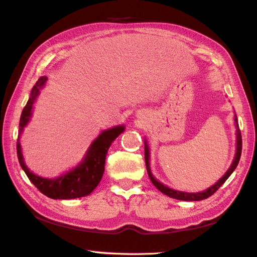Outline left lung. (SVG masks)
Listing matches in <instances>:
<instances>
[{
    "label": "left lung",
    "instance_id": "1",
    "mask_svg": "<svg viewBox=\"0 0 257 257\" xmlns=\"http://www.w3.org/2000/svg\"><path fill=\"white\" fill-rule=\"evenodd\" d=\"M234 121H236V124H237V152H236V156H234V160L231 164V167L229 168V170L225 172V175L221 178V179L216 182L215 185H213L210 188L202 191V193H185V191H178V190H173L171 188H169V187L164 186L159 182L158 180L155 179V178L152 176V172L150 170V153H149V147L147 145L145 146V163H146V169H147V173H149V177L152 181V184H153L156 188H158L161 193H163L164 195H167L169 197H172V198H176V199H179V201H202V199H205L207 197L212 196L213 194L215 193V191L220 188L221 186H222L225 180L228 179L230 177V175L233 172L234 169L237 168V165L239 163V160H240V155H241V147H242V139H241V133H240V129L238 127V120L237 118H234Z\"/></svg>",
    "mask_w": 257,
    "mask_h": 257
}]
</instances>
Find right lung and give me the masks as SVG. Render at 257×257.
Here are the masks:
<instances>
[{"label":"right lung","mask_w":257,"mask_h":257,"mask_svg":"<svg viewBox=\"0 0 257 257\" xmlns=\"http://www.w3.org/2000/svg\"><path fill=\"white\" fill-rule=\"evenodd\" d=\"M46 80V77H41L33 87L30 97L20 116L19 135L29 121L30 115H32L33 104ZM123 130V125H118V127L103 132L95 139L92 146L89 147L88 152H87L84 161L78 165L75 170L56 178V179H45V178L34 175L33 172L28 170V168L26 167L24 162L23 154H21L19 139L17 142V155H18L19 163L23 170L29 178V180L33 182L35 187L42 194L53 199H71L82 197L92 193L96 188L98 182L101 181L104 173V165H105L108 147Z\"/></svg>","instance_id":"add662e5"}]
</instances>
